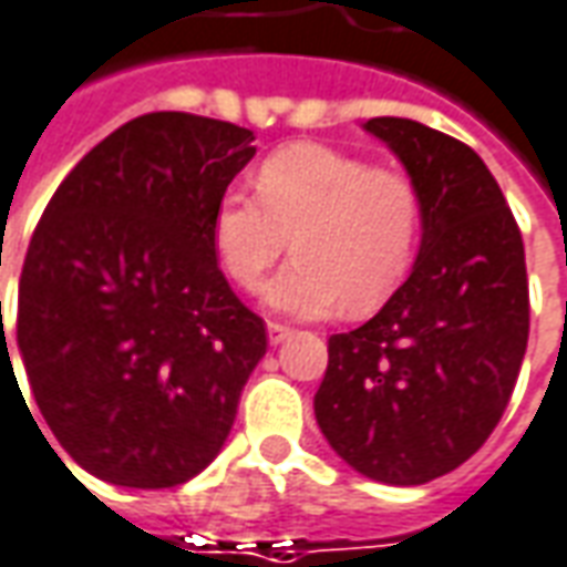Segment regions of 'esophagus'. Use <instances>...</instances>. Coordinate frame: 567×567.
<instances>
[{"label":"esophagus","mask_w":567,"mask_h":567,"mask_svg":"<svg viewBox=\"0 0 567 567\" xmlns=\"http://www.w3.org/2000/svg\"><path fill=\"white\" fill-rule=\"evenodd\" d=\"M267 334H269V344H282L285 338H291V329L282 326V322H269Z\"/></svg>","instance_id":"34e87169"}]
</instances>
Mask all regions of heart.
I'll return each instance as SVG.
<instances>
[{"mask_svg":"<svg viewBox=\"0 0 567 567\" xmlns=\"http://www.w3.org/2000/svg\"><path fill=\"white\" fill-rule=\"evenodd\" d=\"M254 188L257 198L238 188L219 198L214 245L233 282L254 288L291 235L298 257L264 291L279 313L319 319L341 303L369 310L413 264L425 204L410 173L295 142L260 161Z\"/></svg>","mask_w":567,"mask_h":567,"instance_id":"b5f03b06","label":"heart"}]
</instances>
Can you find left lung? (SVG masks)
Here are the masks:
<instances>
[{"instance_id":"left-lung-1","label":"left lung","mask_w":567,"mask_h":567,"mask_svg":"<svg viewBox=\"0 0 567 567\" xmlns=\"http://www.w3.org/2000/svg\"><path fill=\"white\" fill-rule=\"evenodd\" d=\"M365 130L422 188V248L379 313L329 338L313 410L360 475L410 487L475 456L509 406L530 329L525 241L465 142L406 117Z\"/></svg>"}]
</instances>
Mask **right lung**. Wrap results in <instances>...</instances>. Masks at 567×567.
<instances>
[{"mask_svg":"<svg viewBox=\"0 0 567 567\" xmlns=\"http://www.w3.org/2000/svg\"><path fill=\"white\" fill-rule=\"evenodd\" d=\"M254 152L245 126L142 114L64 176L37 223L18 350L61 450L107 484L161 491L207 468L267 353L214 245L219 198Z\"/></svg>","mask_w":567,"mask_h":567,"instance_id":"add662e5","label":"right lung"}]
</instances>
